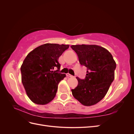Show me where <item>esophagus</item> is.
<instances>
[{
	"label": "esophagus",
	"mask_w": 134,
	"mask_h": 134,
	"mask_svg": "<svg viewBox=\"0 0 134 134\" xmlns=\"http://www.w3.org/2000/svg\"><path fill=\"white\" fill-rule=\"evenodd\" d=\"M66 76H70V77H73V76H74L73 75H71V74H69V73H67V74H66Z\"/></svg>",
	"instance_id": "esophagus-1"
}]
</instances>
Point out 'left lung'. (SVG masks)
<instances>
[{
  "label": "left lung",
  "instance_id": "8db88e82",
  "mask_svg": "<svg viewBox=\"0 0 134 134\" xmlns=\"http://www.w3.org/2000/svg\"><path fill=\"white\" fill-rule=\"evenodd\" d=\"M79 63L87 67L84 79L76 77L77 87L71 90L74 98L84 106L94 105L106 96L115 78L116 64L106 48L97 45L77 44L70 46Z\"/></svg>",
  "mask_w": 134,
  "mask_h": 134
}]
</instances>
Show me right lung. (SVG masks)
Masks as SVG:
<instances>
[{"label":"right lung","mask_w":134,"mask_h":134,"mask_svg":"<svg viewBox=\"0 0 134 134\" xmlns=\"http://www.w3.org/2000/svg\"><path fill=\"white\" fill-rule=\"evenodd\" d=\"M68 44L45 43L30 52L21 68L22 82L27 94L34 103L46 104L53 99L58 86L66 75L59 72L60 56ZM56 67L58 69L53 70Z\"/></svg>","instance_id":"add662e5"}]
</instances>
